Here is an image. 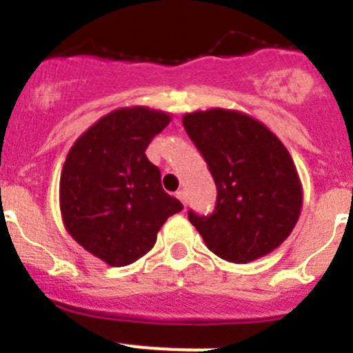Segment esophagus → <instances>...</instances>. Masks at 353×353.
I'll return each instance as SVG.
<instances>
[{
    "label": "esophagus",
    "mask_w": 353,
    "mask_h": 353,
    "mask_svg": "<svg viewBox=\"0 0 353 353\" xmlns=\"http://www.w3.org/2000/svg\"><path fill=\"white\" fill-rule=\"evenodd\" d=\"M176 198H179L183 205L187 203V192L185 191H179V192H176Z\"/></svg>",
    "instance_id": "esophagus-1"
}]
</instances>
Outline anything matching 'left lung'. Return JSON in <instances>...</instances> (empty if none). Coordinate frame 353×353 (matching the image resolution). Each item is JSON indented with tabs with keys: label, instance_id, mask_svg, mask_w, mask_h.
<instances>
[{
	"label": "left lung",
	"instance_id": "left-lung-1",
	"mask_svg": "<svg viewBox=\"0 0 353 353\" xmlns=\"http://www.w3.org/2000/svg\"><path fill=\"white\" fill-rule=\"evenodd\" d=\"M217 185L212 215L189 212V221L214 254L249 263L290 236L302 210V183L292 155L260 120L212 108L182 118Z\"/></svg>",
	"mask_w": 353,
	"mask_h": 353
}]
</instances>
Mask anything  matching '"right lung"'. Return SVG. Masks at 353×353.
I'll use <instances>...</instances> for the list:
<instances>
[{
    "instance_id": "right-lung-1",
    "label": "right lung",
    "mask_w": 353,
    "mask_h": 353,
    "mask_svg": "<svg viewBox=\"0 0 353 353\" xmlns=\"http://www.w3.org/2000/svg\"><path fill=\"white\" fill-rule=\"evenodd\" d=\"M171 114L146 105L114 109L68 150L60 176L65 230L111 267H125L154 248L168 217L182 203L161 185L145 150Z\"/></svg>"
}]
</instances>
